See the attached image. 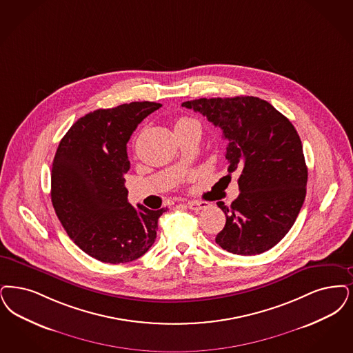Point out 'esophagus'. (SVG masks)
Masks as SVG:
<instances>
[{
  "label": "esophagus",
  "instance_id": "1",
  "mask_svg": "<svg viewBox=\"0 0 353 353\" xmlns=\"http://www.w3.org/2000/svg\"><path fill=\"white\" fill-rule=\"evenodd\" d=\"M188 208L198 212V210L206 209L208 208V202H203V201H188Z\"/></svg>",
  "mask_w": 353,
  "mask_h": 353
}]
</instances>
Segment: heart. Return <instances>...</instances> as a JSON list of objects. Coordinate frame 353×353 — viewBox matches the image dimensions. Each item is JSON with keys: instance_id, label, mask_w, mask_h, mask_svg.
Returning a JSON list of instances; mask_svg holds the SVG:
<instances>
[{"instance_id": "obj_1", "label": "heart", "mask_w": 353, "mask_h": 353, "mask_svg": "<svg viewBox=\"0 0 353 353\" xmlns=\"http://www.w3.org/2000/svg\"><path fill=\"white\" fill-rule=\"evenodd\" d=\"M193 119H188V118H183V119H180V121H177L176 122V125L174 127L181 126V125H185V123H188V122H192Z\"/></svg>"}]
</instances>
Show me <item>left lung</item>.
Wrapping results in <instances>:
<instances>
[{
	"mask_svg": "<svg viewBox=\"0 0 353 353\" xmlns=\"http://www.w3.org/2000/svg\"><path fill=\"white\" fill-rule=\"evenodd\" d=\"M223 131L228 173L239 170L240 194L215 241L228 252L251 256L274 247L294 225L306 197L307 167L292 122L252 96L183 102Z\"/></svg>",
	"mask_w": 353,
	"mask_h": 353,
	"instance_id": "1",
	"label": "left lung"
}]
</instances>
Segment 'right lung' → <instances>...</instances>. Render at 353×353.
Instances as JSON below:
<instances>
[{"instance_id":"obj_1","label":"right lung","mask_w":353,"mask_h":353,"mask_svg":"<svg viewBox=\"0 0 353 353\" xmlns=\"http://www.w3.org/2000/svg\"><path fill=\"white\" fill-rule=\"evenodd\" d=\"M161 103L143 101L99 109L72 125L59 143L51 170V199L73 243L102 263L139 259L155 243L165 209H138L127 201V141Z\"/></svg>"}]
</instances>
